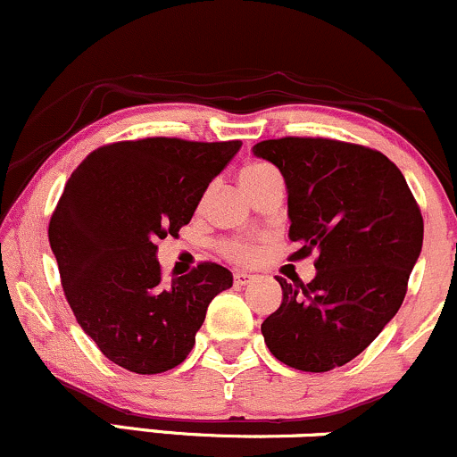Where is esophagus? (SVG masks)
I'll return each instance as SVG.
<instances>
[{
    "label": "esophagus",
    "instance_id": "esophagus-1",
    "mask_svg": "<svg viewBox=\"0 0 457 457\" xmlns=\"http://www.w3.org/2000/svg\"><path fill=\"white\" fill-rule=\"evenodd\" d=\"M252 282H255V275L247 273V270H237V273H234V284L237 286H247Z\"/></svg>",
    "mask_w": 457,
    "mask_h": 457
}]
</instances>
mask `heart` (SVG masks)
<instances>
[{
  "label": "heart",
  "mask_w": 457,
  "mask_h": 457,
  "mask_svg": "<svg viewBox=\"0 0 457 457\" xmlns=\"http://www.w3.org/2000/svg\"><path fill=\"white\" fill-rule=\"evenodd\" d=\"M273 173V169H269L267 164H249L243 173H240V179H255L262 178V175ZM228 253L237 260H252L253 258V247L245 240H237V243L228 245Z\"/></svg>",
  "instance_id": "heart-1"
}]
</instances>
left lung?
<instances>
[{"instance_id": "left-lung-1", "label": "left lung", "mask_w": 457, "mask_h": 457, "mask_svg": "<svg viewBox=\"0 0 457 457\" xmlns=\"http://www.w3.org/2000/svg\"><path fill=\"white\" fill-rule=\"evenodd\" d=\"M255 158L279 169L293 258L317 252L310 284L278 278L282 303L264 319L270 353L325 373L351 362L397 314L423 247V217L403 173L360 145L329 138L262 140Z\"/></svg>"}]
</instances>
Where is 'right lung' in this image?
<instances>
[{
  "label": "right lung",
  "mask_w": 457,
  "mask_h": 457,
  "mask_svg": "<svg viewBox=\"0 0 457 457\" xmlns=\"http://www.w3.org/2000/svg\"><path fill=\"white\" fill-rule=\"evenodd\" d=\"M240 145L112 143L64 184L49 245L79 328L110 362L138 375L182 364L210 302L232 286V273L214 262L164 284L155 243L178 237Z\"/></svg>",
  "instance_id": "right-lung-1"
}]
</instances>
